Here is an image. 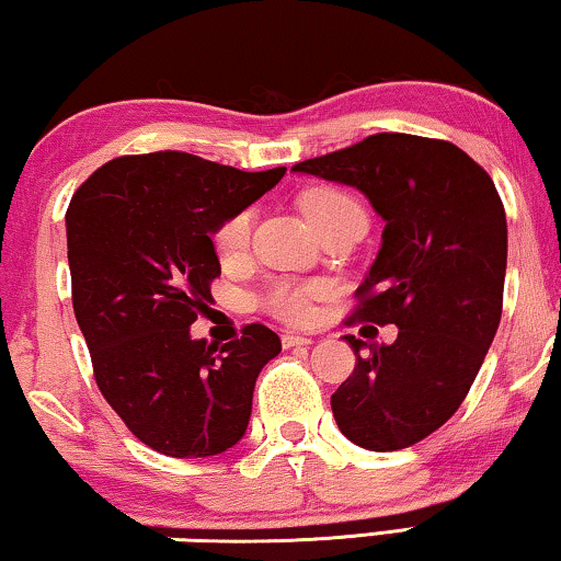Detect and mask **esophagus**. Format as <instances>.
I'll use <instances>...</instances> for the list:
<instances>
[{"mask_svg":"<svg viewBox=\"0 0 561 561\" xmlns=\"http://www.w3.org/2000/svg\"><path fill=\"white\" fill-rule=\"evenodd\" d=\"M312 345V340L302 337V334H291V332H284L282 334V347L289 350V347H309Z\"/></svg>","mask_w":561,"mask_h":561,"instance_id":"1","label":"esophagus"}]
</instances>
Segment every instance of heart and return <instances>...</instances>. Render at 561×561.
<instances>
[{"label":"heart","mask_w":561,"mask_h":561,"mask_svg":"<svg viewBox=\"0 0 561 561\" xmlns=\"http://www.w3.org/2000/svg\"><path fill=\"white\" fill-rule=\"evenodd\" d=\"M297 201L305 219L320 233L342 227V224H365L367 219L365 208L355 194H350L342 186H330V183L305 188ZM249 239H252V211L244 208V211L229 216L219 227V231H216V252H219L224 262H237V259L247 254ZM322 295L324 284L320 282H282L266 295L264 305L279 320L299 324L307 320L309 312H312V302Z\"/></svg>","instance_id":"heart-1"}]
</instances>
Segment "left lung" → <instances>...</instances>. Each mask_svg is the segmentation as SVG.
<instances>
[{
    "instance_id": "left-lung-1",
    "label": "left lung",
    "mask_w": 561,
    "mask_h": 561,
    "mask_svg": "<svg viewBox=\"0 0 561 561\" xmlns=\"http://www.w3.org/2000/svg\"><path fill=\"white\" fill-rule=\"evenodd\" d=\"M291 171L363 191L386 221L353 320L396 324L398 340L367 345L347 334L355 370L334 390L332 415L355 446H413L458 411L499 330V191L458 146L408 133H375Z\"/></svg>"
}]
</instances>
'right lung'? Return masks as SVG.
Instances as JSON below:
<instances>
[{
  "instance_id": "1",
  "label": "right lung",
  "mask_w": 561,
  "mask_h": 561,
  "mask_svg": "<svg viewBox=\"0 0 561 561\" xmlns=\"http://www.w3.org/2000/svg\"><path fill=\"white\" fill-rule=\"evenodd\" d=\"M181 150L121 156L75 191L67 224L72 307L95 382L138 440L173 458L237 446L277 332L247 324L216 347L191 337L221 274L211 233L277 186Z\"/></svg>"
}]
</instances>
